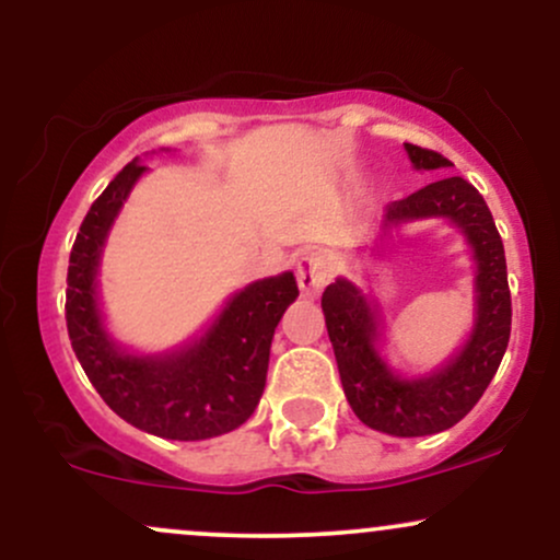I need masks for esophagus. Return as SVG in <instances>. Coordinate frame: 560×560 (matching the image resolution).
<instances>
[{
	"label": "esophagus",
	"instance_id": "1",
	"mask_svg": "<svg viewBox=\"0 0 560 560\" xmlns=\"http://www.w3.org/2000/svg\"><path fill=\"white\" fill-rule=\"evenodd\" d=\"M334 262L326 253H305L298 260V284L302 294L316 298V294L331 281Z\"/></svg>",
	"mask_w": 560,
	"mask_h": 560
}]
</instances>
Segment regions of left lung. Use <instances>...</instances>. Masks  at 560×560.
<instances>
[{
	"label": "left lung",
	"mask_w": 560,
	"mask_h": 560,
	"mask_svg": "<svg viewBox=\"0 0 560 560\" xmlns=\"http://www.w3.org/2000/svg\"><path fill=\"white\" fill-rule=\"evenodd\" d=\"M405 150L419 171L453 165L434 150L416 144H405ZM421 218H447L455 223L466 234L477 260L474 331L445 369L423 378L392 374L376 350V313L361 289L337 279L320 298L347 402L365 427L395 436H423L455 427L490 387L511 339L505 249L485 197L466 178L445 176L392 202L384 226Z\"/></svg>",
	"instance_id": "8db88e82"
}]
</instances>
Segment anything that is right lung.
I'll list each match as a JSON object with an SVG mask.
<instances>
[{"instance_id":"right-lung-1","label":"right lung","mask_w":560,"mask_h":560,"mask_svg":"<svg viewBox=\"0 0 560 560\" xmlns=\"http://www.w3.org/2000/svg\"><path fill=\"white\" fill-rule=\"evenodd\" d=\"M147 168L128 163L83 218L68 266L66 320L81 369L120 419L165 440H208L242 427L266 387L271 339L300 289L292 273L255 281L226 302L202 337L165 355H131L113 342L96 305L102 244Z\"/></svg>"}]
</instances>
